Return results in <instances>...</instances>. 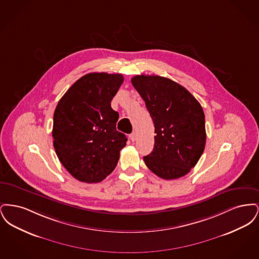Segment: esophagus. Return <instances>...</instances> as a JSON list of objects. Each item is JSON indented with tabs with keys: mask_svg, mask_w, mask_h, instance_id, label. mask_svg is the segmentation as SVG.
I'll list each match as a JSON object with an SVG mask.
<instances>
[{
	"mask_svg": "<svg viewBox=\"0 0 259 259\" xmlns=\"http://www.w3.org/2000/svg\"><path fill=\"white\" fill-rule=\"evenodd\" d=\"M129 138H130V140H131L132 142H135L136 139H137V135H136L135 132H133L132 134H130Z\"/></svg>",
	"mask_w": 259,
	"mask_h": 259,
	"instance_id": "obj_1",
	"label": "esophagus"
}]
</instances>
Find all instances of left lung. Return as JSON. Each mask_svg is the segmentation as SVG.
<instances>
[{
  "label": "left lung",
  "instance_id": "obj_1",
  "mask_svg": "<svg viewBox=\"0 0 259 259\" xmlns=\"http://www.w3.org/2000/svg\"><path fill=\"white\" fill-rule=\"evenodd\" d=\"M131 82L152 118L154 148L144 161L164 180L190 172L206 145L205 114L195 97L185 87L159 75H136Z\"/></svg>",
  "mask_w": 259,
  "mask_h": 259
}]
</instances>
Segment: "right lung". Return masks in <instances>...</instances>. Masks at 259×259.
Returning <instances> with one entry per match:
<instances>
[{
	"label": "right lung",
	"mask_w": 259,
	"mask_h": 259,
	"mask_svg": "<svg viewBox=\"0 0 259 259\" xmlns=\"http://www.w3.org/2000/svg\"><path fill=\"white\" fill-rule=\"evenodd\" d=\"M120 74L90 73L77 79L57 104L53 147L74 179L100 183L116 167L126 135L116 130L111 102L123 82Z\"/></svg>",
	"instance_id": "add662e5"
}]
</instances>
